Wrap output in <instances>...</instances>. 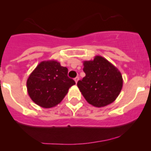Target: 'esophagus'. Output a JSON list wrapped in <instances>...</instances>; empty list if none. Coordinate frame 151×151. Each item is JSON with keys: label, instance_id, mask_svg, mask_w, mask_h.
I'll list each match as a JSON object with an SVG mask.
<instances>
[{"label": "esophagus", "instance_id": "34e87169", "mask_svg": "<svg viewBox=\"0 0 151 151\" xmlns=\"http://www.w3.org/2000/svg\"><path fill=\"white\" fill-rule=\"evenodd\" d=\"M78 80H79V77H75V78H74V81H75L76 83H77Z\"/></svg>", "mask_w": 151, "mask_h": 151}]
</instances>
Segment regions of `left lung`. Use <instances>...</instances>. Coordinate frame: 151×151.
<instances>
[{
	"mask_svg": "<svg viewBox=\"0 0 151 151\" xmlns=\"http://www.w3.org/2000/svg\"><path fill=\"white\" fill-rule=\"evenodd\" d=\"M85 77L79 80L77 87L87 101L96 107L113 102L123 88V77L119 70L100 55L83 61Z\"/></svg>",
	"mask_w": 151,
	"mask_h": 151,
	"instance_id": "left-lung-1",
	"label": "left lung"
}]
</instances>
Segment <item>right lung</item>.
<instances>
[{
	"label": "right lung",
	"mask_w": 151,
	"mask_h": 151,
	"mask_svg": "<svg viewBox=\"0 0 151 151\" xmlns=\"http://www.w3.org/2000/svg\"><path fill=\"white\" fill-rule=\"evenodd\" d=\"M28 93L32 101L43 108L60 104L75 82L68 77V68L55 60L42 61L27 80Z\"/></svg>",
	"instance_id": "1"
}]
</instances>
